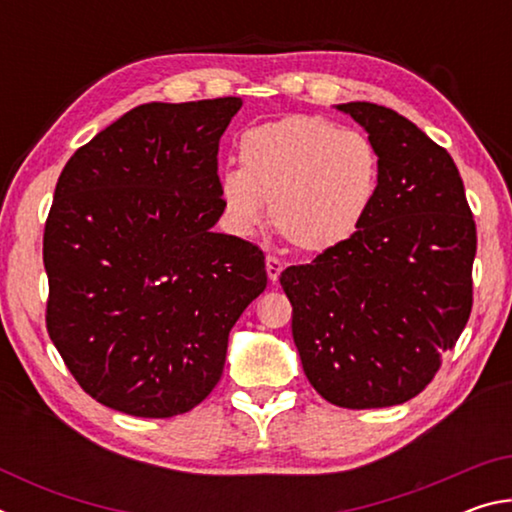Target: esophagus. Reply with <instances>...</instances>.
I'll use <instances>...</instances> for the list:
<instances>
[{
  "label": "esophagus",
  "instance_id": "34e87169",
  "mask_svg": "<svg viewBox=\"0 0 512 512\" xmlns=\"http://www.w3.org/2000/svg\"><path fill=\"white\" fill-rule=\"evenodd\" d=\"M266 273H268V280H271L273 284L277 282V277H280L282 273V262L273 255L266 257Z\"/></svg>",
  "mask_w": 512,
  "mask_h": 512
}]
</instances>
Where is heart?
<instances>
[{"instance_id": "1", "label": "heart", "mask_w": 512, "mask_h": 512, "mask_svg": "<svg viewBox=\"0 0 512 512\" xmlns=\"http://www.w3.org/2000/svg\"><path fill=\"white\" fill-rule=\"evenodd\" d=\"M239 169L221 196L237 230L264 219L300 253H327L361 228L381 185V158L368 135L318 115H289L239 137Z\"/></svg>"}]
</instances>
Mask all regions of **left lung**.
Masks as SVG:
<instances>
[{
	"mask_svg": "<svg viewBox=\"0 0 512 512\" xmlns=\"http://www.w3.org/2000/svg\"><path fill=\"white\" fill-rule=\"evenodd\" d=\"M366 128L381 185L361 228L280 284L309 384L343 409L424 391L472 311L476 225L456 164L395 110L336 106Z\"/></svg>",
	"mask_w": 512,
	"mask_h": 512,
	"instance_id": "obj_1",
	"label": "left lung"
}]
</instances>
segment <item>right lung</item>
<instances>
[{
    "mask_svg": "<svg viewBox=\"0 0 512 512\" xmlns=\"http://www.w3.org/2000/svg\"><path fill=\"white\" fill-rule=\"evenodd\" d=\"M239 97L144 103L81 146L45 223L47 332L94 400L137 418L192 411L266 289L264 253L212 232L219 140Z\"/></svg>",
    "mask_w": 512,
    "mask_h": 512,
    "instance_id": "obj_1",
    "label": "right lung"
}]
</instances>
